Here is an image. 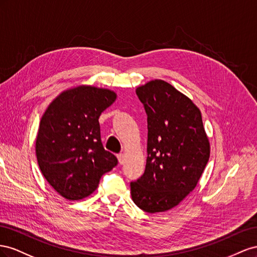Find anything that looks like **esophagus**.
Listing matches in <instances>:
<instances>
[{"mask_svg": "<svg viewBox=\"0 0 257 257\" xmlns=\"http://www.w3.org/2000/svg\"><path fill=\"white\" fill-rule=\"evenodd\" d=\"M117 158H118V161H119L120 165H122V164L124 163V156H123V154H118V155H117Z\"/></svg>", "mask_w": 257, "mask_h": 257, "instance_id": "esophagus-1", "label": "esophagus"}]
</instances>
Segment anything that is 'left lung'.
Returning <instances> with one entry per match:
<instances>
[{"mask_svg":"<svg viewBox=\"0 0 257 257\" xmlns=\"http://www.w3.org/2000/svg\"><path fill=\"white\" fill-rule=\"evenodd\" d=\"M148 115V158L131 197L149 213L174 208L196 187L210 157L200 109L161 79L137 88Z\"/></svg>","mask_w":257,"mask_h":257,"instance_id":"8db88e82","label":"left lung"}]
</instances>
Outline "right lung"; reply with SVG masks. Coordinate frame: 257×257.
Masks as SVG:
<instances>
[{"instance_id": "obj_1", "label": "right lung", "mask_w": 257, "mask_h": 257, "mask_svg": "<svg viewBox=\"0 0 257 257\" xmlns=\"http://www.w3.org/2000/svg\"><path fill=\"white\" fill-rule=\"evenodd\" d=\"M105 88L76 86L62 91L42 116L35 153L44 178L68 200L97 189L117 158L101 142L99 117L116 100Z\"/></svg>"}]
</instances>
